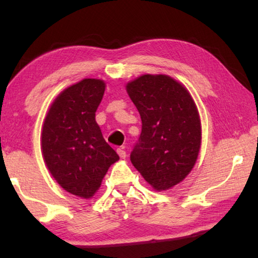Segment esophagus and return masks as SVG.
<instances>
[{
    "mask_svg": "<svg viewBox=\"0 0 258 258\" xmlns=\"http://www.w3.org/2000/svg\"><path fill=\"white\" fill-rule=\"evenodd\" d=\"M117 154H118V156L120 157L121 159H125L126 158V151L125 150H123V149H117Z\"/></svg>",
    "mask_w": 258,
    "mask_h": 258,
    "instance_id": "esophagus-1",
    "label": "esophagus"
}]
</instances>
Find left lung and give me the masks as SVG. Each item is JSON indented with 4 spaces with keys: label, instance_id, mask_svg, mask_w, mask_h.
<instances>
[{
    "label": "left lung",
    "instance_id": "8db88e82",
    "mask_svg": "<svg viewBox=\"0 0 258 258\" xmlns=\"http://www.w3.org/2000/svg\"><path fill=\"white\" fill-rule=\"evenodd\" d=\"M126 91L142 120L131 161L157 191L184 180L198 158L202 126L194 99L167 75L140 76Z\"/></svg>",
    "mask_w": 258,
    "mask_h": 258
}]
</instances>
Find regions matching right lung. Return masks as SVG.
<instances>
[{
	"mask_svg": "<svg viewBox=\"0 0 258 258\" xmlns=\"http://www.w3.org/2000/svg\"><path fill=\"white\" fill-rule=\"evenodd\" d=\"M106 84L85 78L63 90L45 117L42 154L52 176L62 189L92 198L108 168L119 159L95 121Z\"/></svg>",
	"mask_w": 258,
	"mask_h": 258,
	"instance_id": "right-lung-1",
	"label": "right lung"
}]
</instances>
